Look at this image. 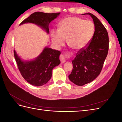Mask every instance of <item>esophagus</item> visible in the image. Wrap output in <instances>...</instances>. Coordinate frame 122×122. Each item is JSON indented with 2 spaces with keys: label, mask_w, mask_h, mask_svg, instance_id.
Masks as SVG:
<instances>
[{
  "label": "esophagus",
  "mask_w": 122,
  "mask_h": 122,
  "mask_svg": "<svg viewBox=\"0 0 122 122\" xmlns=\"http://www.w3.org/2000/svg\"><path fill=\"white\" fill-rule=\"evenodd\" d=\"M60 59L61 61V63H65V62H66V56H65V55H64V54H61L60 55Z\"/></svg>",
  "instance_id": "1"
}]
</instances>
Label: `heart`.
Returning a JSON list of instances; mask_svg holds the SVG:
<instances>
[{"instance_id": "1", "label": "heart", "mask_w": 122, "mask_h": 122, "mask_svg": "<svg viewBox=\"0 0 122 122\" xmlns=\"http://www.w3.org/2000/svg\"><path fill=\"white\" fill-rule=\"evenodd\" d=\"M95 27L90 21L81 18L69 17L59 23L58 29H52L50 36L53 45L57 48L63 46L68 39V43L75 50L86 47L94 36Z\"/></svg>"}]
</instances>
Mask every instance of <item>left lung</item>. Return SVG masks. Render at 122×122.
<instances>
[{
	"label": "left lung",
	"mask_w": 122,
	"mask_h": 122,
	"mask_svg": "<svg viewBox=\"0 0 122 122\" xmlns=\"http://www.w3.org/2000/svg\"><path fill=\"white\" fill-rule=\"evenodd\" d=\"M83 15H89L93 18L95 32L87 46L80 50L72 61L73 69L69 78L79 86L92 82L98 76L109 48L108 35L104 25L93 14Z\"/></svg>",
	"instance_id": "1"
}]
</instances>
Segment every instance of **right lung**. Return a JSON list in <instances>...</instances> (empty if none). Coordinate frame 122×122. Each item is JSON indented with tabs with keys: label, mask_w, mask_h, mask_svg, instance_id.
<instances>
[{
	"label": "right lung",
	"mask_w": 122,
	"mask_h": 122,
	"mask_svg": "<svg viewBox=\"0 0 122 122\" xmlns=\"http://www.w3.org/2000/svg\"><path fill=\"white\" fill-rule=\"evenodd\" d=\"M60 14V13L35 12L24 20L20 25L26 23H34L49 34V24ZM14 53L21 75L27 82L36 86H42L48 82L52 76L53 69L61 63L59 58L60 51L48 47H45L35 60L29 61L22 60L15 50Z\"/></svg>",
	"instance_id": "1"
}]
</instances>
